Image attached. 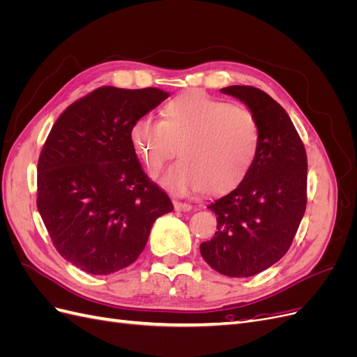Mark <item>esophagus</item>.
Instances as JSON below:
<instances>
[{
  "instance_id": "1",
  "label": "esophagus",
  "mask_w": 357,
  "mask_h": 357,
  "mask_svg": "<svg viewBox=\"0 0 357 357\" xmlns=\"http://www.w3.org/2000/svg\"><path fill=\"white\" fill-rule=\"evenodd\" d=\"M174 208L177 211H190L192 205L188 202H180V201H174Z\"/></svg>"
}]
</instances>
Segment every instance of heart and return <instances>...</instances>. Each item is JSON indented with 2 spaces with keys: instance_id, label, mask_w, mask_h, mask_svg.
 I'll return each instance as SVG.
<instances>
[{
  "instance_id": "1",
  "label": "heart",
  "mask_w": 357,
  "mask_h": 357,
  "mask_svg": "<svg viewBox=\"0 0 357 357\" xmlns=\"http://www.w3.org/2000/svg\"><path fill=\"white\" fill-rule=\"evenodd\" d=\"M134 150L156 174L176 155L160 185L177 195L204 190L211 195L235 189L248 176L261 146V129L245 107L190 91L169 100L162 121L135 119L129 129Z\"/></svg>"
}]
</instances>
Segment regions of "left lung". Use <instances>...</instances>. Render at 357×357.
Listing matches in <instances>:
<instances>
[{
    "mask_svg": "<svg viewBox=\"0 0 357 357\" xmlns=\"http://www.w3.org/2000/svg\"><path fill=\"white\" fill-rule=\"evenodd\" d=\"M220 92L243 101L261 129L253 168L236 189L208 205L218 231L199 245L204 261L228 277H252L282 259L307 207V153L286 110L253 86Z\"/></svg>",
    "mask_w": 357,
    "mask_h": 357,
    "instance_id": "left-lung-1",
    "label": "left lung"
}]
</instances>
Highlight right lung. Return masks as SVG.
I'll use <instances>...</instances> for the list:
<instances>
[{"mask_svg": "<svg viewBox=\"0 0 357 357\" xmlns=\"http://www.w3.org/2000/svg\"><path fill=\"white\" fill-rule=\"evenodd\" d=\"M168 95L102 86L67 107L43 146L37 208L58 253L84 273L107 275L135 262L155 220L174 210L129 137L135 119Z\"/></svg>", "mask_w": 357, "mask_h": 357, "instance_id": "obj_1", "label": "right lung"}]
</instances>
